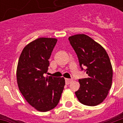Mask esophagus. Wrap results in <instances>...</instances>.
<instances>
[{"label": "esophagus", "mask_w": 123, "mask_h": 123, "mask_svg": "<svg viewBox=\"0 0 123 123\" xmlns=\"http://www.w3.org/2000/svg\"><path fill=\"white\" fill-rule=\"evenodd\" d=\"M72 81V79H68V78H66V79H65V82H66L67 84H69Z\"/></svg>", "instance_id": "1"}]
</instances>
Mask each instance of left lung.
<instances>
[{"instance_id":"1","label":"left lung","mask_w":123,"mask_h":123,"mask_svg":"<svg viewBox=\"0 0 123 123\" xmlns=\"http://www.w3.org/2000/svg\"><path fill=\"white\" fill-rule=\"evenodd\" d=\"M68 40L77 55L80 68L88 75L79 79L80 87L75 94L84 105H98L105 99L111 87L113 68L109 57L105 49L88 35H72Z\"/></svg>"}]
</instances>
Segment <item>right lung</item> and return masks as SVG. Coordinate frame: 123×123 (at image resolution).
Returning <instances> with one entry per match:
<instances>
[{"mask_svg": "<svg viewBox=\"0 0 123 123\" xmlns=\"http://www.w3.org/2000/svg\"><path fill=\"white\" fill-rule=\"evenodd\" d=\"M55 38H38L23 49L18 64V88L25 100L37 111L45 112L59 102L65 85L64 78L44 76L56 45Z\"/></svg>", "mask_w": 123, "mask_h": 123, "instance_id": "obj_1", "label": "right lung"}]
</instances>
